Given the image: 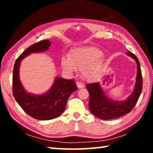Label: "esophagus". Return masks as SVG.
<instances>
[{
	"mask_svg": "<svg viewBox=\"0 0 153 153\" xmlns=\"http://www.w3.org/2000/svg\"><path fill=\"white\" fill-rule=\"evenodd\" d=\"M76 85H77V88H84V84H82V82H76Z\"/></svg>",
	"mask_w": 153,
	"mask_h": 153,
	"instance_id": "1",
	"label": "esophagus"
}]
</instances>
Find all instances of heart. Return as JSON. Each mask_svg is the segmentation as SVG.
I'll return each instance as SVG.
<instances>
[{
	"label": "heart",
	"instance_id": "b5f03b06",
	"mask_svg": "<svg viewBox=\"0 0 153 153\" xmlns=\"http://www.w3.org/2000/svg\"><path fill=\"white\" fill-rule=\"evenodd\" d=\"M102 54L101 51L93 46L76 48L72 51L68 59H62V67L69 73L76 69L82 70L83 77L91 80L104 67L105 61Z\"/></svg>",
	"mask_w": 153,
	"mask_h": 153
}]
</instances>
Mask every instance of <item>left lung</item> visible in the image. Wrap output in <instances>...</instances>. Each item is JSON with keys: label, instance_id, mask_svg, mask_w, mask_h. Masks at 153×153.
Segmentation results:
<instances>
[{"label": "left lung", "instance_id": "obj_1", "mask_svg": "<svg viewBox=\"0 0 153 153\" xmlns=\"http://www.w3.org/2000/svg\"><path fill=\"white\" fill-rule=\"evenodd\" d=\"M137 63L136 81L131 94L125 100L117 101L108 98L100 87V83H92L86 85L89 92V108L93 115L101 120H112L121 117L133 109L142 90V76L140 65L138 58L130 51L126 53Z\"/></svg>", "mask_w": 153, "mask_h": 153}]
</instances>
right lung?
Segmentation results:
<instances>
[{"mask_svg": "<svg viewBox=\"0 0 153 153\" xmlns=\"http://www.w3.org/2000/svg\"><path fill=\"white\" fill-rule=\"evenodd\" d=\"M51 42L41 40L28 47L15 61L13 73V94L15 99L27 115L38 120H50L58 117L65 110L67 100L77 89L74 79L56 77L51 89L45 94L35 95L27 92L19 77L20 63L32 53L46 51Z\"/></svg>", "mask_w": 153, "mask_h": 153, "instance_id": "obj_1", "label": "right lung"}]
</instances>
